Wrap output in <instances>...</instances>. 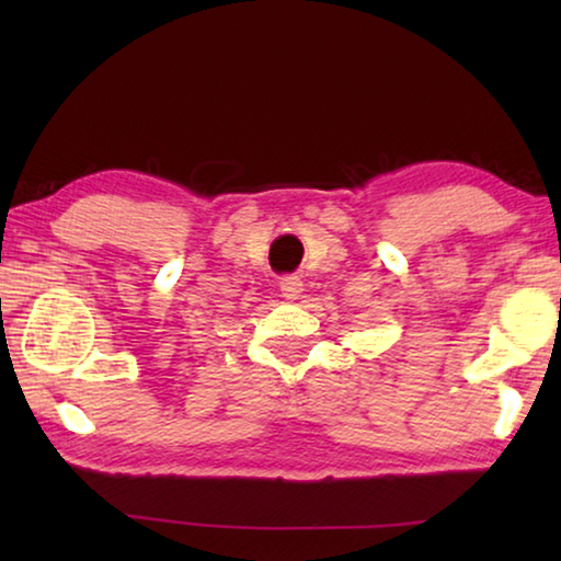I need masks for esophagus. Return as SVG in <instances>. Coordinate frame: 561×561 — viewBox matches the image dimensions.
I'll use <instances>...</instances> for the list:
<instances>
[{"instance_id": "1", "label": "esophagus", "mask_w": 561, "mask_h": 561, "mask_svg": "<svg viewBox=\"0 0 561 561\" xmlns=\"http://www.w3.org/2000/svg\"><path fill=\"white\" fill-rule=\"evenodd\" d=\"M279 287H282V297L289 299V301L299 299L301 291H304L301 279L294 277V274H287V277H282V279H279Z\"/></svg>"}]
</instances>
